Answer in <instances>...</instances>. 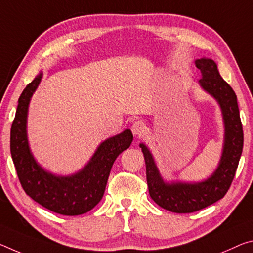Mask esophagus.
Returning <instances> with one entry per match:
<instances>
[{
	"instance_id": "obj_1",
	"label": "esophagus",
	"mask_w": 253,
	"mask_h": 253,
	"mask_svg": "<svg viewBox=\"0 0 253 253\" xmlns=\"http://www.w3.org/2000/svg\"><path fill=\"white\" fill-rule=\"evenodd\" d=\"M145 129L146 126L142 120H136V122L133 123V125H131V133H133L134 136H142Z\"/></svg>"
}]
</instances>
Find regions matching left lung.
Instances as JSON below:
<instances>
[{"label": "left lung", "instance_id": "left-lung-1", "mask_svg": "<svg viewBox=\"0 0 253 253\" xmlns=\"http://www.w3.org/2000/svg\"><path fill=\"white\" fill-rule=\"evenodd\" d=\"M200 70L199 86L218 103L224 124L222 155L216 170L199 182L167 181L160 173L154 156L145 144L141 143L146 164V180L151 198L164 210L186 214L203 210L222 199L230 188L239 166L243 148V129L238 100L233 89L220 76L213 59H196Z\"/></svg>", "mask_w": 253, "mask_h": 253}]
</instances>
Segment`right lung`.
Listing matches in <instances>:
<instances>
[{"label":"right lung","instance_id":"add662e5","mask_svg":"<svg viewBox=\"0 0 253 253\" xmlns=\"http://www.w3.org/2000/svg\"><path fill=\"white\" fill-rule=\"evenodd\" d=\"M42 79V72H40L19 98L10 138L15 170L23 190L39 205L66 216L87 213L101 200L112 164L130 146L133 134L130 129H125L100 143L89 162L73 174H54L43 169L30 150L27 133L30 100Z\"/></svg>","mask_w":253,"mask_h":253}]
</instances>
